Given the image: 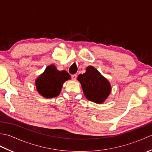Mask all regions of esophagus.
Instances as JSON below:
<instances>
[{
  "instance_id": "34e87169",
  "label": "esophagus",
  "mask_w": 152,
  "mask_h": 152,
  "mask_svg": "<svg viewBox=\"0 0 152 152\" xmlns=\"http://www.w3.org/2000/svg\"><path fill=\"white\" fill-rule=\"evenodd\" d=\"M71 78H72V80H76L77 78V75L76 74H73V75H72V76H71Z\"/></svg>"
}]
</instances>
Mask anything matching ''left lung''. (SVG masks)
<instances>
[{
    "label": "left lung",
    "mask_w": 152,
    "mask_h": 152,
    "mask_svg": "<svg viewBox=\"0 0 152 152\" xmlns=\"http://www.w3.org/2000/svg\"><path fill=\"white\" fill-rule=\"evenodd\" d=\"M78 80L81 83L83 91L89 101L101 104L111 92L110 83L92 66L87 67L86 72L80 74Z\"/></svg>",
    "instance_id": "8db88e82"
}]
</instances>
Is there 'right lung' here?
Returning a JSON list of instances; mask_svg holds the SVG:
<instances>
[{"mask_svg":"<svg viewBox=\"0 0 152 152\" xmlns=\"http://www.w3.org/2000/svg\"><path fill=\"white\" fill-rule=\"evenodd\" d=\"M70 79L66 71L58 70L56 66L51 64L37 78L35 86L38 93L44 97L53 98L59 95L64 82Z\"/></svg>","mask_w":152,"mask_h":152,"instance_id":"1","label":"right lung"}]
</instances>
